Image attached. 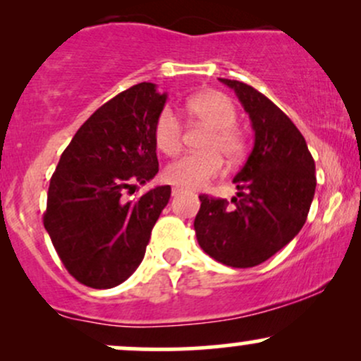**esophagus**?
Masks as SVG:
<instances>
[{"instance_id": "34e87169", "label": "esophagus", "mask_w": 361, "mask_h": 361, "mask_svg": "<svg viewBox=\"0 0 361 361\" xmlns=\"http://www.w3.org/2000/svg\"><path fill=\"white\" fill-rule=\"evenodd\" d=\"M181 192H183V188H180V186H173V190H171L173 195H180Z\"/></svg>"}]
</instances>
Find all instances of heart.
I'll list each match as a JSON object with an SVG mask.
<instances>
[{"label":"heart","instance_id":"obj_1","mask_svg":"<svg viewBox=\"0 0 361 361\" xmlns=\"http://www.w3.org/2000/svg\"><path fill=\"white\" fill-rule=\"evenodd\" d=\"M185 111L188 117L210 127V134L204 144L205 152H190L178 157L164 169V176L169 183L195 190L221 175L224 169L221 154L229 163H235L243 157L246 144L243 132L235 127L238 110L227 94L219 91L198 93L186 100ZM152 135L157 149L164 154L173 156L180 151L183 126L169 106H164L157 114Z\"/></svg>","mask_w":361,"mask_h":361}]
</instances>
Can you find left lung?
I'll list each match as a JSON object with an SVG mask.
<instances>
[{"label":"left lung","instance_id":"8db88e82","mask_svg":"<svg viewBox=\"0 0 361 361\" xmlns=\"http://www.w3.org/2000/svg\"><path fill=\"white\" fill-rule=\"evenodd\" d=\"M251 118L255 146L234 178L238 198L200 195L193 227L207 255L233 268L271 258L299 234L316 192V164L304 135L263 93L224 80Z\"/></svg>","mask_w":361,"mask_h":361}]
</instances>
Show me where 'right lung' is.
<instances>
[{
  "label": "right lung",
  "mask_w": 361,
  "mask_h": 361,
  "mask_svg": "<svg viewBox=\"0 0 361 361\" xmlns=\"http://www.w3.org/2000/svg\"><path fill=\"white\" fill-rule=\"evenodd\" d=\"M166 98L152 82L118 93L82 123L51 178L45 231L66 270L86 287H117L137 270L168 205L169 185L123 197L159 171L152 127Z\"/></svg>",
  "instance_id": "right-lung-1"
}]
</instances>
